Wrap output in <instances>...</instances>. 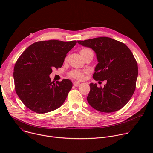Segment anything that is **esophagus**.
Listing matches in <instances>:
<instances>
[{
	"mask_svg": "<svg viewBox=\"0 0 153 153\" xmlns=\"http://www.w3.org/2000/svg\"><path fill=\"white\" fill-rule=\"evenodd\" d=\"M73 85H74L75 86H78L80 85V82H77V81H75V82H74Z\"/></svg>",
	"mask_w": 153,
	"mask_h": 153,
	"instance_id": "34e87169",
	"label": "esophagus"
}]
</instances>
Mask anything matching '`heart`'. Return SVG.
<instances>
[{
    "instance_id": "b5f03b06",
    "label": "heart",
    "mask_w": 153,
    "mask_h": 153,
    "mask_svg": "<svg viewBox=\"0 0 153 153\" xmlns=\"http://www.w3.org/2000/svg\"><path fill=\"white\" fill-rule=\"evenodd\" d=\"M90 52H93L90 49L87 48H82L80 50V53L82 55V56L83 57L86 54H87L88 53H90ZM86 73V71H79V70H72L71 71H70L69 73V76L73 78L74 79H79L81 80L83 78L84 74Z\"/></svg>"
}]
</instances>
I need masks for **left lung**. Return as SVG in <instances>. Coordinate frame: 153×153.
Segmentation results:
<instances>
[{
  "instance_id": "8db88e82",
  "label": "left lung",
  "mask_w": 153,
  "mask_h": 153,
  "mask_svg": "<svg viewBox=\"0 0 153 153\" xmlns=\"http://www.w3.org/2000/svg\"><path fill=\"white\" fill-rule=\"evenodd\" d=\"M79 44L92 48L98 64L93 79L106 80L103 88L91 83L87 101L95 110L113 113L122 108L131 98L138 76L137 63L125 43L107 37L78 40Z\"/></svg>"
}]
</instances>
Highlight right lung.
I'll use <instances>...</instances> for the list:
<instances>
[{
	"label": "right lung",
	"mask_w": 153,
	"mask_h": 153,
	"mask_svg": "<svg viewBox=\"0 0 153 153\" xmlns=\"http://www.w3.org/2000/svg\"><path fill=\"white\" fill-rule=\"evenodd\" d=\"M76 40H50L29 46L16 62L13 77L16 92L23 103L39 114L54 111L62 105L71 90L69 79L51 81L52 69L61 68Z\"/></svg>",
	"instance_id": "1"
}]
</instances>
